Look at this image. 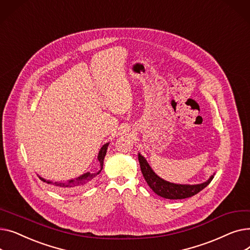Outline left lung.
<instances>
[{
  "instance_id": "left-lung-1",
  "label": "left lung",
  "mask_w": 250,
  "mask_h": 250,
  "mask_svg": "<svg viewBox=\"0 0 250 250\" xmlns=\"http://www.w3.org/2000/svg\"><path fill=\"white\" fill-rule=\"evenodd\" d=\"M138 158L141 166V171L148 186L155 193L164 199L182 200L190 198V196L199 193L206 187H208V183L214 178V175H212L206 182L200 183V185H176V183L166 181L157 175L148 164L147 160L140 153Z\"/></svg>"
}]
</instances>
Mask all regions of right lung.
I'll list each match as a JSON object with an SVG mask.
<instances>
[{
	"label": "right lung",
	"mask_w": 250,
	"mask_h": 250,
	"mask_svg": "<svg viewBox=\"0 0 250 250\" xmlns=\"http://www.w3.org/2000/svg\"><path fill=\"white\" fill-rule=\"evenodd\" d=\"M109 145V143H106L104 144V145L102 146V148L100 149L99 153H98V157L97 159L100 163V170L98 172L96 173H90V172H87V173H84L83 175L79 176L75 179H71L69 181H65V182H52V181H49V180H46L41 176H38L39 178H41L43 182H46V183H51V185H54L55 187H57L58 188H80L82 187H84L85 185H87V183L89 181H91L92 179H93L97 174L100 173V171L103 168V161H104V157L105 155H106V151H107V147Z\"/></svg>",
	"instance_id": "add662e5"
}]
</instances>
